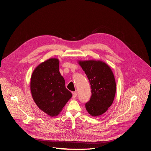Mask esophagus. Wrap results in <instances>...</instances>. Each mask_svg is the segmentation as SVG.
Here are the masks:
<instances>
[{
  "label": "esophagus",
  "mask_w": 151,
  "mask_h": 151,
  "mask_svg": "<svg viewBox=\"0 0 151 151\" xmlns=\"http://www.w3.org/2000/svg\"><path fill=\"white\" fill-rule=\"evenodd\" d=\"M76 96H77V93L75 92H73V99L75 98Z\"/></svg>",
  "instance_id": "esophagus-1"
}]
</instances>
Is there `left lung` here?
Masks as SVG:
<instances>
[{
	"mask_svg": "<svg viewBox=\"0 0 151 151\" xmlns=\"http://www.w3.org/2000/svg\"><path fill=\"white\" fill-rule=\"evenodd\" d=\"M88 78L92 96L85 106L93 117H99L111 106L116 94L114 75L110 66L100 60L79 61Z\"/></svg>",
	"mask_w": 151,
	"mask_h": 151,
	"instance_id": "obj_1",
	"label": "left lung"
}]
</instances>
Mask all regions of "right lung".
<instances>
[{"label":"right lung","instance_id":"obj_1","mask_svg":"<svg viewBox=\"0 0 151 151\" xmlns=\"http://www.w3.org/2000/svg\"><path fill=\"white\" fill-rule=\"evenodd\" d=\"M30 91L37 106L51 117L59 114L72 96L59 72L57 58L48 59L35 69L30 80Z\"/></svg>","mask_w":151,"mask_h":151}]
</instances>
